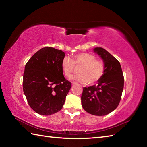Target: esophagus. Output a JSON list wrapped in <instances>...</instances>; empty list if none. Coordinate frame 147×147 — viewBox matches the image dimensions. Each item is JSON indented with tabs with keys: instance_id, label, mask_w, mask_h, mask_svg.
Instances as JSON below:
<instances>
[{
	"instance_id": "obj_1",
	"label": "esophagus",
	"mask_w": 147,
	"mask_h": 147,
	"mask_svg": "<svg viewBox=\"0 0 147 147\" xmlns=\"http://www.w3.org/2000/svg\"><path fill=\"white\" fill-rule=\"evenodd\" d=\"M71 83H72V85H76V84L77 83H76V82H71Z\"/></svg>"
}]
</instances>
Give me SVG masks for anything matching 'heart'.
<instances>
[{
    "label": "heart",
    "mask_w": 147,
    "mask_h": 147,
    "mask_svg": "<svg viewBox=\"0 0 147 147\" xmlns=\"http://www.w3.org/2000/svg\"><path fill=\"white\" fill-rule=\"evenodd\" d=\"M80 67L79 74L71 79L83 83L93 84L100 80L105 72V64L102 61L96 59L95 56L88 53L81 52L74 55L73 59L67 56L62 59L61 67L65 76L69 77Z\"/></svg>",
    "instance_id": "heart-1"
}]
</instances>
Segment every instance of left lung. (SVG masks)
Instances as JSON below:
<instances>
[{
  "label": "left lung",
  "instance_id": "obj_1",
  "mask_svg": "<svg viewBox=\"0 0 147 147\" xmlns=\"http://www.w3.org/2000/svg\"><path fill=\"white\" fill-rule=\"evenodd\" d=\"M104 61L105 72L98 84L84 87L82 104L84 110L95 115H107L117 108L124 88V76L116 59L102 47L93 49Z\"/></svg>",
  "mask_w": 147,
  "mask_h": 147
}]
</instances>
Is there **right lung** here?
Instances as JSON below:
<instances>
[{"label":"right lung","instance_id":"add662e5","mask_svg":"<svg viewBox=\"0 0 147 147\" xmlns=\"http://www.w3.org/2000/svg\"><path fill=\"white\" fill-rule=\"evenodd\" d=\"M64 56L61 50L46 47L26 64L23 92L30 107L40 115H49L61 111L71 88L61 67Z\"/></svg>","mask_w":147,"mask_h":147}]
</instances>
